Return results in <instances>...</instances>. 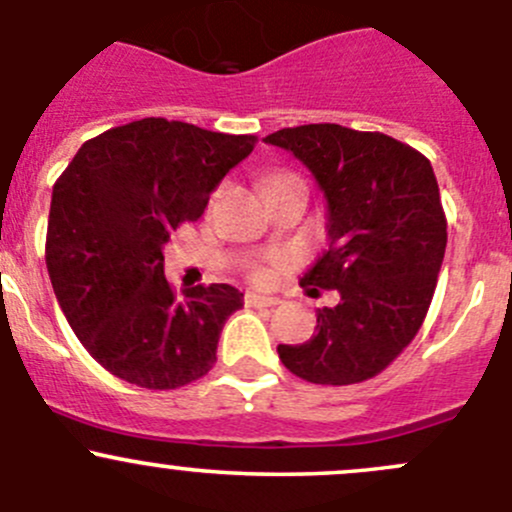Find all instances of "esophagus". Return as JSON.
<instances>
[{
	"mask_svg": "<svg viewBox=\"0 0 512 512\" xmlns=\"http://www.w3.org/2000/svg\"><path fill=\"white\" fill-rule=\"evenodd\" d=\"M245 304H247V307H275V304H280V299H277V297H265V294L247 292L245 294Z\"/></svg>",
	"mask_w": 512,
	"mask_h": 512,
	"instance_id": "obj_1",
	"label": "esophagus"
}]
</instances>
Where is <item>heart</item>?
<instances>
[{
  "label": "heart",
  "instance_id": "obj_1",
  "mask_svg": "<svg viewBox=\"0 0 512 512\" xmlns=\"http://www.w3.org/2000/svg\"><path fill=\"white\" fill-rule=\"evenodd\" d=\"M280 267H285V260H272L267 262V265L257 262V265L250 267V280L255 282V285H270Z\"/></svg>",
  "mask_w": 512,
  "mask_h": 512
}]
</instances>
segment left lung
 <instances>
[{
  "label": "left lung",
  "mask_w": 512,
  "mask_h": 512,
  "mask_svg": "<svg viewBox=\"0 0 512 512\" xmlns=\"http://www.w3.org/2000/svg\"><path fill=\"white\" fill-rule=\"evenodd\" d=\"M262 141L302 160L327 200L329 250L299 285L342 297L319 309L309 342L280 344L277 354L312 384L371 379L416 337L441 272L448 235L431 163L396 138L337 123L282 128Z\"/></svg>",
  "instance_id": "obj_1"
}]
</instances>
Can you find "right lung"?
Returning a JSON list of instances; mask_svg holds the SVG:
<instances>
[{
	"mask_svg": "<svg viewBox=\"0 0 512 512\" xmlns=\"http://www.w3.org/2000/svg\"><path fill=\"white\" fill-rule=\"evenodd\" d=\"M255 136L143 118L91 138L51 193L46 270L66 322L106 371L143 389H178L215 364L230 285L175 294L163 247L208 208Z\"/></svg>",
	"mask_w": 512,
	"mask_h": 512,
	"instance_id": "obj_1",
	"label": "right lung"
}]
</instances>
